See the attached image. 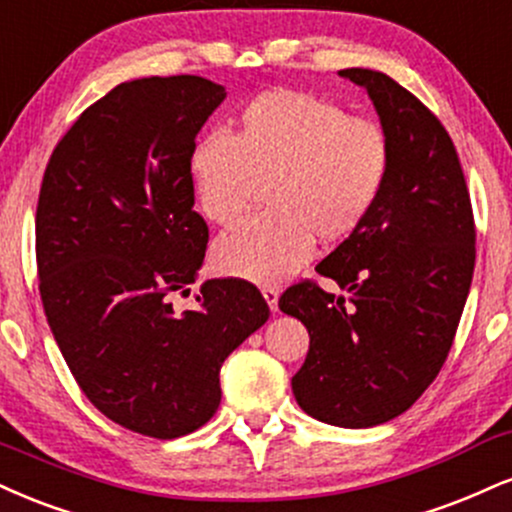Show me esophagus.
I'll return each instance as SVG.
<instances>
[{"instance_id": "1", "label": "esophagus", "mask_w": 512, "mask_h": 512, "mask_svg": "<svg viewBox=\"0 0 512 512\" xmlns=\"http://www.w3.org/2000/svg\"><path fill=\"white\" fill-rule=\"evenodd\" d=\"M262 295H264V300H267L269 310H272V312L279 310V291H276L274 286H264Z\"/></svg>"}]
</instances>
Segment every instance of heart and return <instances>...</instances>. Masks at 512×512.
Wrapping results in <instances>:
<instances>
[{
    "label": "heart",
    "instance_id": "1",
    "mask_svg": "<svg viewBox=\"0 0 512 512\" xmlns=\"http://www.w3.org/2000/svg\"><path fill=\"white\" fill-rule=\"evenodd\" d=\"M391 169V140L379 121L300 90L252 97L236 135L214 131L190 152L197 205L214 224L248 212L269 183L267 209L214 243L219 272L274 283L310 260L315 238H348L377 205Z\"/></svg>",
    "mask_w": 512,
    "mask_h": 512
}]
</instances>
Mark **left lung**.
Instances as JSON below:
<instances>
[{"label":"left lung","mask_w":512,"mask_h":512,"mask_svg":"<svg viewBox=\"0 0 512 512\" xmlns=\"http://www.w3.org/2000/svg\"><path fill=\"white\" fill-rule=\"evenodd\" d=\"M367 88L391 140L377 205L317 274L348 295L303 279L279 298L310 350L293 377L307 415L336 427H377L429 389L453 346L474 272V217L458 152L443 123L396 80L343 69Z\"/></svg>","instance_id":"obj_1"}]
</instances>
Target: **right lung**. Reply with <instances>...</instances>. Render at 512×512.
<instances>
[{
    "mask_svg": "<svg viewBox=\"0 0 512 512\" xmlns=\"http://www.w3.org/2000/svg\"><path fill=\"white\" fill-rule=\"evenodd\" d=\"M200 76L140 78L90 104L49 157L35 214L40 298L80 391L104 417L152 439L212 420L219 369L269 319L257 286L205 281L190 152L224 102Z\"/></svg>",
    "mask_w": 512,
    "mask_h": 512,
    "instance_id": "obj_1",
    "label": "right lung"
}]
</instances>
